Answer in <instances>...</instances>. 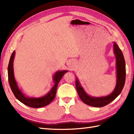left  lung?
Returning a JSON list of instances; mask_svg holds the SVG:
<instances>
[{
  "label": "left lung",
  "instance_id": "8db88e82",
  "mask_svg": "<svg viewBox=\"0 0 134 134\" xmlns=\"http://www.w3.org/2000/svg\"><path fill=\"white\" fill-rule=\"evenodd\" d=\"M113 50L116 59V76L117 81L114 90L110 94L101 97L89 96L82 87L78 78H76L75 86L79 97L85 104L94 107H102L109 104L121 92L126 81V63L123 54L118 45L113 42Z\"/></svg>",
  "mask_w": 134,
  "mask_h": 134
}]
</instances>
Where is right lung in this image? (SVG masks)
<instances>
[{
    "label": "right lung",
    "instance_id": "add662e5",
    "mask_svg": "<svg viewBox=\"0 0 134 134\" xmlns=\"http://www.w3.org/2000/svg\"><path fill=\"white\" fill-rule=\"evenodd\" d=\"M15 51H14L11 56L10 59L9 63L8 65V82H9L10 86L11 89L15 97L18 99L19 101H21L22 103L29 106L30 107L34 108H38L41 107H43L46 105L49 104L52 102L53 99L55 98L57 88L59 82L60 81V79L63 77L65 72H67V70L63 71H57L55 75H53V81L55 83L54 86L52 87V89L48 92L46 95L39 98H32L28 97L25 96L24 94H23L21 90L19 89L17 85L16 81L14 78V69H13V61L15 56Z\"/></svg>",
    "mask_w": 134,
    "mask_h": 134
}]
</instances>
